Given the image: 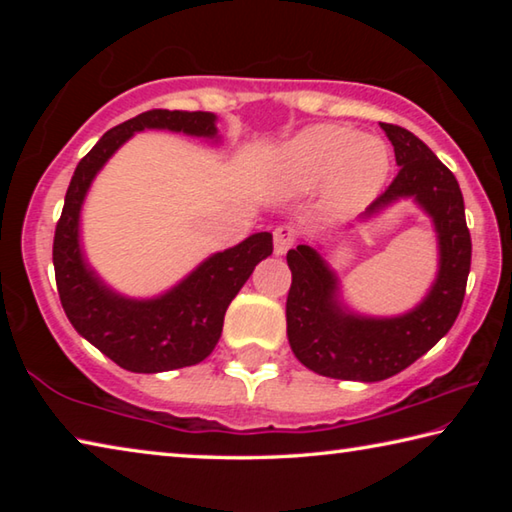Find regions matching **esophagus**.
I'll return each instance as SVG.
<instances>
[{
	"instance_id": "esophagus-1",
	"label": "esophagus",
	"mask_w": 512,
	"mask_h": 512,
	"mask_svg": "<svg viewBox=\"0 0 512 512\" xmlns=\"http://www.w3.org/2000/svg\"><path fill=\"white\" fill-rule=\"evenodd\" d=\"M293 241H296V230H293L291 225H277L275 232H273L275 255L287 253V250L293 246Z\"/></svg>"
}]
</instances>
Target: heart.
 <instances>
[{"label":"heart","mask_w":512,"mask_h":512,"mask_svg":"<svg viewBox=\"0 0 512 512\" xmlns=\"http://www.w3.org/2000/svg\"><path fill=\"white\" fill-rule=\"evenodd\" d=\"M388 149L375 135H359L350 126L318 124L300 131L282 146L273 164V183L282 192L329 187L336 205L370 201L388 176Z\"/></svg>","instance_id":"1"}]
</instances>
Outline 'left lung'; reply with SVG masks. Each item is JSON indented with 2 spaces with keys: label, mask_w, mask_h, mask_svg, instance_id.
Returning a JSON list of instances; mask_svg holds the SVG:
<instances>
[{
  "label": "left lung",
  "mask_w": 512,
  "mask_h": 512,
  "mask_svg": "<svg viewBox=\"0 0 512 512\" xmlns=\"http://www.w3.org/2000/svg\"><path fill=\"white\" fill-rule=\"evenodd\" d=\"M381 131L393 144L400 171L359 221L375 219L400 201H413L433 223L438 273L413 309L400 316H366L345 305L339 275L320 248L300 244L289 250L291 350L302 366L332 379L381 381L409 368L452 329L470 275L472 241L454 173L406 128L381 124Z\"/></svg>",
  "instance_id": "1"
}]
</instances>
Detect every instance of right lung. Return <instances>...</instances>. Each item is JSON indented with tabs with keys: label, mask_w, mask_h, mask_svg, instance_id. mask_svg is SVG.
Returning <instances> with one entry per match:
<instances>
[{
	"label": "right lung",
	"mask_w": 512,
	"mask_h": 512,
	"mask_svg": "<svg viewBox=\"0 0 512 512\" xmlns=\"http://www.w3.org/2000/svg\"><path fill=\"white\" fill-rule=\"evenodd\" d=\"M171 131L221 142L214 112L149 110L101 137L76 167L54 237V271L60 302L85 341L124 370L167 372L210 357L223 332L225 309L273 253L271 232H255L241 244L203 259L160 296L128 298L106 284L85 259L81 210L97 173L135 133Z\"/></svg>",
	"instance_id": "right-lung-1"
}]
</instances>
